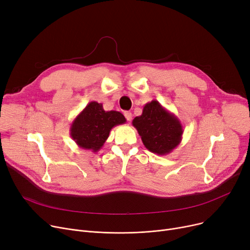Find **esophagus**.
<instances>
[{
  "instance_id": "esophagus-1",
  "label": "esophagus",
  "mask_w": 250,
  "mask_h": 250,
  "mask_svg": "<svg viewBox=\"0 0 250 250\" xmlns=\"http://www.w3.org/2000/svg\"><path fill=\"white\" fill-rule=\"evenodd\" d=\"M125 118H126V121L127 122H130L132 121V118H133V114H132V112L130 111H125Z\"/></svg>"
}]
</instances>
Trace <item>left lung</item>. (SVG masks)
<instances>
[{"label":"left lung","mask_w":250,"mask_h":250,"mask_svg":"<svg viewBox=\"0 0 250 250\" xmlns=\"http://www.w3.org/2000/svg\"><path fill=\"white\" fill-rule=\"evenodd\" d=\"M142 142L150 152L157 155L171 153L181 142L183 127L172 112L157 101L145 104L140 116L133 120Z\"/></svg>","instance_id":"left-lung-1"}]
</instances>
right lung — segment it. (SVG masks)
Listing matches in <instances>:
<instances>
[{
  "mask_svg": "<svg viewBox=\"0 0 250 250\" xmlns=\"http://www.w3.org/2000/svg\"><path fill=\"white\" fill-rule=\"evenodd\" d=\"M125 122L120 111H105L101 103L91 101L73 121L70 135L79 147L95 153L104 145L111 128Z\"/></svg>",
  "mask_w": 250,
  "mask_h": 250,
  "instance_id": "obj_1",
  "label": "right lung"
}]
</instances>
